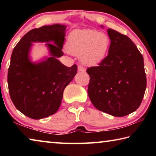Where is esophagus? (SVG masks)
<instances>
[{
	"label": "esophagus",
	"instance_id": "esophagus-1",
	"mask_svg": "<svg viewBox=\"0 0 156 156\" xmlns=\"http://www.w3.org/2000/svg\"><path fill=\"white\" fill-rule=\"evenodd\" d=\"M78 71L79 72H84L86 70L83 67H82V66L79 65V66H78Z\"/></svg>",
	"mask_w": 156,
	"mask_h": 156
}]
</instances>
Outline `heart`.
Listing matches in <instances>:
<instances>
[{
  "label": "heart",
  "mask_w": 156,
  "mask_h": 156,
  "mask_svg": "<svg viewBox=\"0 0 156 156\" xmlns=\"http://www.w3.org/2000/svg\"><path fill=\"white\" fill-rule=\"evenodd\" d=\"M109 46L110 39L106 34L90 29L72 31L66 44L69 53L80 56L81 62L89 67L96 66L103 61Z\"/></svg>",
  "instance_id": "obj_1"
}]
</instances>
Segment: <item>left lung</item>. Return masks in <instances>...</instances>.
Listing matches in <instances>:
<instances>
[{"label":"left lung","instance_id":"8db88e82","mask_svg":"<svg viewBox=\"0 0 156 156\" xmlns=\"http://www.w3.org/2000/svg\"><path fill=\"white\" fill-rule=\"evenodd\" d=\"M104 28L102 25H100ZM108 56L98 67L87 70L88 95L94 107L115 117L135 112L147 87L143 56L130 38L112 29Z\"/></svg>","mask_w":156,"mask_h":156}]
</instances>
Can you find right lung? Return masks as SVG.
Listing matches in <instances>:
<instances>
[{"instance_id": "1", "label": "right lung", "mask_w": 156, "mask_h": 156, "mask_svg": "<svg viewBox=\"0 0 156 156\" xmlns=\"http://www.w3.org/2000/svg\"><path fill=\"white\" fill-rule=\"evenodd\" d=\"M67 26L44 25L29 31L14 47L8 69L7 83L12 101L27 117L39 120L56 113L63 91L77 73V66L68 67L58 60ZM45 44L49 57L34 62L30 56L33 43Z\"/></svg>"}]
</instances>
